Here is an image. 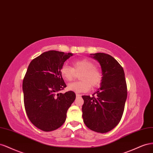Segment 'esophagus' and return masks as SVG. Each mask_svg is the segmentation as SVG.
Returning a JSON list of instances; mask_svg holds the SVG:
<instances>
[{
  "label": "esophagus",
  "instance_id": "1",
  "mask_svg": "<svg viewBox=\"0 0 153 153\" xmlns=\"http://www.w3.org/2000/svg\"><path fill=\"white\" fill-rule=\"evenodd\" d=\"M81 95L79 94H76V97H81Z\"/></svg>",
  "mask_w": 153,
  "mask_h": 153
}]
</instances>
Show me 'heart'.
<instances>
[{
	"mask_svg": "<svg viewBox=\"0 0 153 153\" xmlns=\"http://www.w3.org/2000/svg\"><path fill=\"white\" fill-rule=\"evenodd\" d=\"M61 76L67 81H72L76 76V73H81L80 81L68 85L67 88L76 93L86 92L91 86L95 88L101 84L102 74L101 70L95 67L92 61L84 58L74 61L72 67L64 64L59 69Z\"/></svg>",
	"mask_w": 153,
	"mask_h": 153,
	"instance_id": "b5f03b06",
	"label": "heart"
}]
</instances>
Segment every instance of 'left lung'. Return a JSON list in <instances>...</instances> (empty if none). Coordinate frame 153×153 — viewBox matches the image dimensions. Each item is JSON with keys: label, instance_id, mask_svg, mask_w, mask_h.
<instances>
[{"label": "left lung", "instance_id": "obj_1", "mask_svg": "<svg viewBox=\"0 0 153 153\" xmlns=\"http://www.w3.org/2000/svg\"><path fill=\"white\" fill-rule=\"evenodd\" d=\"M102 68L101 88L92 96H82V118L85 125L95 132L110 131L119 123L127 99V85L123 67L111 56L94 54Z\"/></svg>", "mask_w": 153, "mask_h": 153}]
</instances>
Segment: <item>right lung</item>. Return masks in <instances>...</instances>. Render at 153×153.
Instances as JSON below:
<instances>
[{
    "label": "right lung",
    "instance_id": "obj_1",
    "mask_svg": "<svg viewBox=\"0 0 153 153\" xmlns=\"http://www.w3.org/2000/svg\"><path fill=\"white\" fill-rule=\"evenodd\" d=\"M72 55L45 52L30 62L25 73L22 83L25 110L31 123L43 131H54L63 124L76 99L72 91L59 92L67 87L59 69Z\"/></svg>",
    "mask_w": 153,
    "mask_h": 153
}]
</instances>
